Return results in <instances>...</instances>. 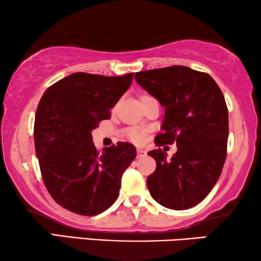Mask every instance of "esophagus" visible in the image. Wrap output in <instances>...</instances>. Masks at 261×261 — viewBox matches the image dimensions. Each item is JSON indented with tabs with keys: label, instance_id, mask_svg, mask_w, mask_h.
<instances>
[{
	"label": "esophagus",
	"instance_id": "1",
	"mask_svg": "<svg viewBox=\"0 0 261 261\" xmlns=\"http://www.w3.org/2000/svg\"><path fill=\"white\" fill-rule=\"evenodd\" d=\"M138 158H141V156H144V155H146V151H144V149H141V148H138Z\"/></svg>",
	"mask_w": 261,
	"mask_h": 261
}]
</instances>
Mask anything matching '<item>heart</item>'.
Listing matches in <instances>:
<instances>
[{
    "instance_id": "1",
    "label": "heart",
    "mask_w": 261,
    "mask_h": 261,
    "mask_svg": "<svg viewBox=\"0 0 261 261\" xmlns=\"http://www.w3.org/2000/svg\"><path fill=\"white\" fill-rule=\"evenodd\" d=\"M144 96H147V95H144ZM144 96H142V97H144ZM124 133H126V137L129 139L130 141L135 142V144H141L145 139V132L139 127L127 128Z\"/></svg>"
}]
</instances>
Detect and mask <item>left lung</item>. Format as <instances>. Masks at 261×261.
I'll return each mask as SVG.
<instances>
[{
	"instance_id": "obj_1",
	"label": "left lung",
	"mask_w": 261,
	"mask_h": 261,
	"mask_svg": "<svg viewBox=\"0 0 261 261\" xmlns=\"http://www.w3.org/2000/svg\"><path fill=\"white\" fill-rule=\"evenodd\" d=\"M135 81L158 99L165 116L158 148L148 152L156 169L147 178L149 194L169 209L184 210L206 197L227 156L228 108L208 73L173 65L135 73ZM177 145L171 160L160 147Z\"/></svg>"
}]
</instances>
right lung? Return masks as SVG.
I'll use <instances>...</instances> for the list:
<instances>
[{
  "label": "right lung",
  "mask_w": 261,
  "mask_h": 261,
  "mask_svg": "<svg viewBox=\"0 0 261 261\" xmlns=\"http://www.w3.org/2000/svg\"><path fill=\"white\" fill-rule=\"evenodd\" d=\"M134 73L106 77L77 72L52 84L39 102L34 144L42 180L52 198L78 215L94 216L119 196L121 177L137 156L129 142L99 152L91 130L110 119Z\"/></svg>",
  "instance_id": "obj_1"
}]
</instances>
